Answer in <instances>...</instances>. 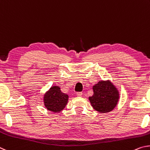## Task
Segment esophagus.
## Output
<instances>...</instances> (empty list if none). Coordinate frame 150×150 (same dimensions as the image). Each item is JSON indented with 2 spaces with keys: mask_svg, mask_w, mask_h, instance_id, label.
Returning <instances> with one entry per match:
<instances>
[{
  "mask_svg": "<svg viewBox=\"0 0 150 150\" xmlns=\"http://www.w3.org/2000/svg\"><path fill=\"white\" fill-rule=\"evenodd\" d=\"M76 95L78 97H82V92H77Z\"/></svg>",
  "mask_w": 150,
  "mask_h": 150,
  "instance_id": "obj_1",
  "label": "esophagus"
}]
</instances>
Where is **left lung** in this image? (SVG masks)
Returning a JSON list of instances; mask_svg holds the SVG:
<instances>
[{
  "instance_id": "8db88e82",
  "label": "left lung",
  "mask_w": 150,
  "mask_h": 150,
  "mask_svg": "<svg viewBox=\"0 0 150 150\" xmlns=\"http://www.w3.org/2000/svg\"><path fill=\"white\" fill-rule=\"evenodd\" d=\"M93 95L89 97L91 106L101 113L109 112L117 105L120 93L109 80H100L93 86Z\"/></svg>"
}]
</instances>
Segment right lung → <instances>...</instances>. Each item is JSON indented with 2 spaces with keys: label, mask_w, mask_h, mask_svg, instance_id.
Instances as JSON below:
<instances>
[{
  "label": "right lung",
  "mask_w": 150,
  "mask_h": 150,
  "mask_svg": "<svg viewBox=\"0 0 150 150\" xmlns=\"http://www.w3.org/2000/svg\"><path fill=\"white\" fill-rule=\"evenodd\" d=\"M68 97L69 96L67 93L62 92L59 86H52L44 94L45 107L50 111L59 112L62 111L67 105Z\"/></svg>",
  "instance_id": "right-lung-1"
}]
</instances>
